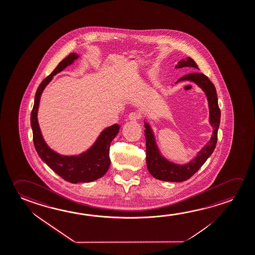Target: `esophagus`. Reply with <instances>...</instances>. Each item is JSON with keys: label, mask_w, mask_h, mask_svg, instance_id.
<instances>
[{"label": "esophagus", "mask_w": 255, "mask_h": 255, "mask_svg": "<svg viewBox=\"0 0 255 255\" xmlns=\"http://www.w3.org/2000/svg\"><path fill=\"white\" fill-rule=\"evenodd\" d=\"M141 114L138 113V112H131L128 116V118H129V120H130V121H137V120L141 119Z\"/></svg>", "instance_id": "1"}]
</instances>
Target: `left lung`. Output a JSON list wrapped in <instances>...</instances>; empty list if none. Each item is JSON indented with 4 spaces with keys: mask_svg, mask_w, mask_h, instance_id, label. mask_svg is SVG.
Returning <instances> with one entry per match:
<instances>
[{
    "mask_svg": "<svg viewBox=\"0 0 255 255\" xmlns=\"http://www.w3.org/2000/svg\"><path fill=\"white\" fill-rule=\"evenodd\" d=\"M182 67H193L199 70V67L196 63L191 57H188L187 60H183L179 62L176 68ZM180 80H192L201 87L202 90L207 94L210 112V124L214 128V131L210 141L205 145V147L200 150L194 160H192L187 164L177 165L167 161L160 155L154 141L152 129L148 126V124L145 123V129L144 131L146 145V165L150 174L159 180L168 182H182L187 180L206 162L208 157L214 152L217 143V132L220 126L221 110L218 106V99L214 84L209 80L206 75L200 72H192L184 75V77L177 80V82Z\"/></svg>",
    "mask_w": 255,
    "mask_h": 255,
    "instance_id": "8db88e82",
    "label": "left lung"
}]
</instances>
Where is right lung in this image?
<instances>
[{"mask_svg": "<svg viewBox=\"0 0 255 255\" xmlns=\"http://www.w3.org/2000/svg\"><path fill=\"white\" fill-rule=\"evenodd\" d=\"M78 55L71 53L59 63L51 74L47 76L40 83L35 94L34 105L31 113V126L32 129V139L39 156L47 166L54 170L58 176L70 183H89L104 176L110 168V143L117 136L120 126L114 125L104 129L98 137L97 141L86 153L79 156H63L55 153L47 146L39 129L37 113L39 99L45 86L51 80L53 76L63 71L64 68L73 63Z\"/></svg>", "mask_w": 255, "mask_h": 255, "instance_id": "add662e5", "label": "right lung"}]
</instances>
